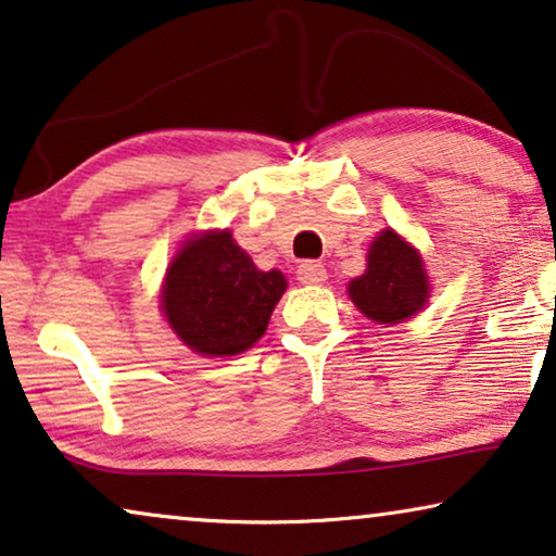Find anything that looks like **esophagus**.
Instances as JSON below:
<instances>
[{"instance_id":"1","label":"esophagus","mask_w":556,"mask_h":556,"mask_svg":"<svg viewBox=\"0 0 556 556\" xmlns=\"http://www.w3.org/2000/svg\"><path fill=\"white\" fill-rule=\"evenodd\" d=\"M295 273H298V280L305 286H318L326 280V268H324V263H318V261H303L301 265H298Z\"/></svg>"}]
</instances>
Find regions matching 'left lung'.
I'll return each mask as SVG.
<instances>
[{
    "instance_id": "1",
    "label": "left lung",
    "mask_w": 556,
    "mask_h": 556,
    "mask_svg": "<svg viewBox=\"0 0 556 556\" xmlns=\"http://www.w3.org/2000/svg\"><path fill=\"white\" fill-rule=\"evenodd\" d=\"M351 301L378 324H401L412 318L429 298L424 263L404 238L383 230L368 251V268L351 280Z\"/></svg>"
}]
</instances>
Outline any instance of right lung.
<instances>
[{
    "label": "right lung",
    "instance_id": "add662e5",
    "mask_svg": "<svg viewBox=\"0 0 556 556\" xmlns=\"http://www.w3.org/2000/svg\"><path fill=\"white\" fill-rule=\"evenodd\" d=\"M283 291V273L255 268L228 230L205 232L167 268L163 311L192 351L236 356L265 333Z\"/></svg>",
    "mask_w": 556,
    "mask_h": 556
}]
</instances>
